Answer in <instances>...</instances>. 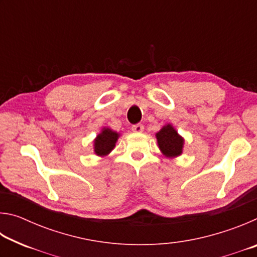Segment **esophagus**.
Listing matches in <instances>:
<instances>
[{
	"instance_id": "34e87169",
	"label": "esophagus",
	"mask_w": 257,
	"mask_h": 257,
	"mask_svg": "<svg viewBox=\"0 0 257 257\" xmlns=\"http://www.w3.org/2000/svg\"><path fill=\"white\" fill-rule=\"evenodd\" d=\"M132 130L134 133H142L143 130H144V125L142 123H137V124H134L132 127Z\"/></svg>"
}]
</instances>
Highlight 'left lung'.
<instances>
[{"label":"left lung","mask_w":257,"mask_h":257,"mask_svg":"<svg viewBox=\"0 0 257 257\" xmlns=\"http://www.w3.org/2000/svg\"><path fill=\"white\" fill-rule=\"evenodd\" d=\"M160 151L165 158H177L182 154L185 139L182 138L173 125L168 123L163 125L155 135Z\"/></svg>","instance_id":"1"}]
</instances>
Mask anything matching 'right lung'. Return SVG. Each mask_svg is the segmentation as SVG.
Wrapping results in <instances>:
<instances>
[{
	"label": "right lung",
	"instance_id": "1",
	"mask_svg": "<svg viewBox=\"0 0 257 257\" xmlns=\"http://www.w3.org/2000/svg\"><path fill=\"white\" fill-rule=\"evenodd\" d=\"M120 134L112 130L111 128H102L96 138L94 139V152L97 156L104 158L111 153V151L115 147V143L118 142Z\"/></svg>",
	"mask_w": 257,
	"mask_h": 257
}]
</instances>
